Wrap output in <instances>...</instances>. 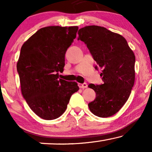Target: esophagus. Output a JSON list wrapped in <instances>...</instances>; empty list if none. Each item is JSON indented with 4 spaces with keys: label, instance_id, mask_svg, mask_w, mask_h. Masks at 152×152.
I'll use <instances>...</instances> for the list:
<instances>
[{
    "label": "esophagus",
    "instance_id": "obj_1",
    "mask_svg": "<svg viewBox=\"0 0 152 152\" xmlns=\"http://www.w3.org/2000/svg\"><path fill=\"white\" fill-rule=\"evenodd\" d=\"M78 86L80 88H86L88 86V84L86 83H83V84H78Z\"/></svg>",
    "mask_w": 152,
    "mask_h": 152
}]
</instances>
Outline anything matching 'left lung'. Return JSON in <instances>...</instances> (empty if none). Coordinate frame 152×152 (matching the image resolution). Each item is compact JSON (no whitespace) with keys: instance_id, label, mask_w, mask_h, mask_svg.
Segmentation results:
<instances>
[{"instance_id":"obj_1","label":"left lung","mask_w":152,"mask_h":152,"mask_svg":"<svg viewBox=\"0 0 152 152\" xmlns=\"http://www.w3.org/2000/svg\"><path fill=\"white\" fill-rule=\"evenodd\" d=\"M78 40L84 42L100 68L103 84H89L96 93L88 104L95 115L107 118L123 107L129 97L135 81L134 52L123 37L104 27L89 26L78 31Z\"/></svg>"}]
</instances>
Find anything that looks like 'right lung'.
<instances>
[{
	"label": "right lung",
	"mask_w": 152,
	"mask_h": 152,
	"mask_svg": "<svg viewBox=\"0 0 152 152\" xmlns=\"http://www.w3.org/2000/svg\"><path fill=\"white\" fill-rule=\"evenodd\" d=\"M77 26L41 28L23 43L16 65L21 93L31 109L44 120H55L65 112L76 82L59 79L65 54L76 38Z\"/></svg>",
	"instance_id": "right-lung-1"
}]
</instances>
